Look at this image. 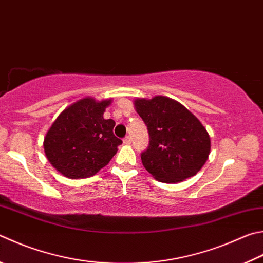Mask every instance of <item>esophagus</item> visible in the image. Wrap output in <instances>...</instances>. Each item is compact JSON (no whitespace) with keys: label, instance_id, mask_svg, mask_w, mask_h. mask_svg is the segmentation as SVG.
<instances>
[{"label":"esophagus","instance_id":"1","mask_svg":"<svg viewBox=\"0 0 263 263\" xmlns=\"http://www.w3.org/2000/svg\"><path fill=\"white\" fill-rule=\"evenodd\" d=\"M123 142H124V144H125V145H131V142H132V140H131V137H125V138H124V140H123Z\"/></svg>","mask_w":263,"mask_h":263}]
</instances>
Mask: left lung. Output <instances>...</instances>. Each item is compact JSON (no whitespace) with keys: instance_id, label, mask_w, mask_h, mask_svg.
Segmentation results:
<instances>
[{"instance_id":"1","label":"left lung","mask_w":263,"mask_h":263,"mask_svg":"<svg viewBox=\"0 0 263 263\" xmlns=\"http://www.w3.org/2000/svg\"><path fill=\"white\" fill-rule=\"evenodd\" d=\"M136 111L149 133L141 162L162 183H180L197 175L208 160L211 137L201 122L174 99L157 95L135 100Z\"/></svg>"}]
</instances>
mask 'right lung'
I'll list each match as a JSON object with an SVG mask.
<instances>
[{
  "label": "right lung",
  "instance_id": "right-lung-1",
  "mask_svg": "<svg viewBox=\"0 0 263 263\" xmlns=\"http://www.w3.org/2000/svg\"><path fill=\"white\" fill-rule=\"evenodd\" d=\"M111 99H80L62 111L47 131L44 148L50 164L65 177L88 178L106 166L122 140L114 135L115 122L104 119Z\"/></svg>",
  "mask_w": 263,
  "mask_h": 263
}]
</instances>
